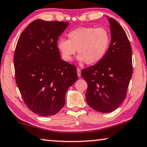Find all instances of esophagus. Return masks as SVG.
<instances>
[{"mask_svg":"<svg viewBox=\"0 0 147 147\" xmlns=\"http://www.w3.org/2000/svg\"><path fill=\"white\" fill-rule=\"evenodd\" d=\"M77 74H78V77H80V76H81V71H80V69H79V68H78V69H77Z\"/></svg>","mask_w":147,"mask_h":147,"instance_id":"esophagus-1","label":"esophagus"}]
</instances>
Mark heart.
<instances>
[{"label":"heart","mask_w":147,"mask_h":147,"mask_svg":"<svg viewBox=\"0 0 147 147\" xmlns=\"http://www.w3.org/2000/svg\"><path fill=\"white\" fill-rule=\"evenodd\" d=\"M68 38L60 39L57 43L63 59L71 61L77 50L78 61L89 65L99 63L104 57L110 42L108 32L103 28H76L68 34Z\"/></svg>","instance_id":"1"}]
</instances>
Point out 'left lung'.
<instances>
[{
  "label": "left lung",
  "instance_id": "left-lung-1",
  "mask_svg": "<svg viewBox=\"0 0 147 147\" xmlns=\"http://www.w3.org/2000/svg\"><path fill=\"white\" fill-rule=\"evenodd\" d=\"M106 17L110 24L111 42L106 55L81 71L88 83V104L102 113L114 111L121 104L133 73L132 50L126 33L117 21Z\"/></svg>",
  "mask_w": 147,
  "mask_h": 147
}]
</instances>
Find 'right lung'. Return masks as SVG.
<instances>
[{"mask_svg": "<svg viewBox=\"0 0 147 147\" xmlns=\"http://www.w3.org/2000/svg\"><path fill=\"white\" fill-rule=\"evenodd\" d=\"M68 22L36 20L17 42L14 56L16 84L25 104L41 116L63 108L68 88L78 80L76 67L61 59L58 38Z\"/></svg>", "mask_w": 147, "mask_h": 147, "instance_id": "1", "label": "right lung"}]
</instances>
